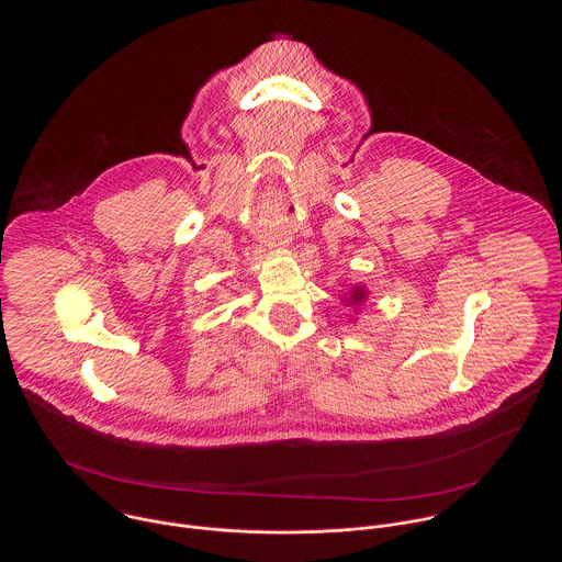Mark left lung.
I'll return each instance as SVG.
<instances>
[{
    "label": "left lung",
    "instance_id": "obj_1",
    "mask_svg": "<svg viewBox=\"0 0 562 562\" xmlns=\"http://www.w3.org/2000/svg\"><path fill=\"white\" fill-rule=\"evenodd\" d=\"M366 294H368V292H366L361 285H355L352 292H350V299H348L346 303H348V305H361L363 299H366Z\"/></svg>",
    "mask_w": 562,
    "mask_h": 562
}]
</instances>
